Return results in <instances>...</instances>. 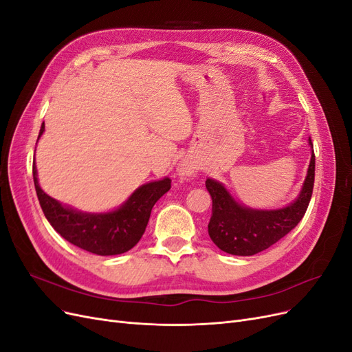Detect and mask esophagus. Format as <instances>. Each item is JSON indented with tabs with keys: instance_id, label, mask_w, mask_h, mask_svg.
I'll return each instance as SVG.
<instances>
[{
	"instance_id": "esophagus-1",
	"label": "esophagus",
	"mask_w": 352,
	"mask_h": 352,
	"mask_svg": "<svg viewBox=\"0 0 352 352\" xmlns=\"http://www.w3.org/2000/svg\"><path fill=\"white\" fill-rule=\"evenodd\" d=\"M195 170H197L195 164L188 162V160H182V162H180L179 166H177V173H179V176H184V177L192 176V175L195 173Z\"/></svg>"
}]
</instances>
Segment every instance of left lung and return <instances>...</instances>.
I'll list each match as a JSON object with an SVG mask.
<instances>
[{
    "label": "left lung",
    "instance_id": "obj_1",
    "mask_svg": "<svg viewBox=\"0 0 352 352\" xmlns=\"http://www.w3.org/2000/svg\"><path fill=\"white\" fill-rule=\"evenodd\" d=\"M308 144L313 148L311 140ZM316 157L311 151L310 166L298 198L278 210H255L235 201L225 185L207 179L206 186L212 199L208 235L217 247L232 255H254L272 247L287 235L304 217L313 195Z\"/></svg>",
    "mask_w": 352,
    "mask_h": 352
}]
</instances>
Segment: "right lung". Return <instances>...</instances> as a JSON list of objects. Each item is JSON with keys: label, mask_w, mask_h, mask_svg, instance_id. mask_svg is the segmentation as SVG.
Masks as SVG:
<instances>
[{"label": "right lung", "mask_w": 352, "mask_h": 352, "mask_svg": "<svg viewBox=\"0 0 352 352\" xmlns=\"http://www.w3.org/2000/svg\"><path fill=\"white\" fill-rule=\"evenodd\" d=\"M44 131L42 123L38 140ZM32 173L41 208L50 225L70 243L97 255H117L133 248L144 235L154 204L172 186L168 177L154 180L138 188L117 210L82 212L60 204L41 189L35 163Z\"/></svg>", "instance_id": "add662e5"}]
</instances>
